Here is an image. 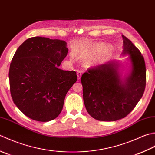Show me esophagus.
Here are the masks:
<instances>
[{"label":"esophagus","mask_w":155,"mask_h":155,"mask_svg":"<svg viewBox=\"0 0 155 155\" xmlns=\"http://www.w3.org/2000/svg\"><path fill=\"white\" fill-rule=\"evenodd\" d=\"M81 75H82V74H81V71H77V76H78V80H80V78L81 77Z\"/></svg>","instance_id":"34e87169"}]
</instances>
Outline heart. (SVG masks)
Segmentation results:
<instances>
[{
    "label": "heart",
    "instance_id": "obj_1",
    "mask_svg": "<svg viewBox=\"0 0 155 155\" xmlns=\"http://www.w3.org/2000/svg\"><path fill=\"white\" fill-rule=\"evenodd\" d=\"M106 49V47L103 44L97 43L84 49V50L79 52V55L84 58H93L87 62V65L89 66H94L100 64L106 59L108 53L106 50V51H104Z\"/></svg>",
    "mask_w": 155,
    "mask_h": 155
}]
</instances>
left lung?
<instances>
[{
    "mask_svg": "<svg viewBox=\"0 0 155 155\" xmlns=\"http://www.w3.org/2000/svg\"><path fill=\"white\" fill-rule=\"evenodd\" d=\"M122 37V55H128V73L123 75L121 61L112 60L88 69L81 78L87 112L100 121H116L124 118L139 102L146 86L143 57L128 38Z\"/></svg>",
    "mask_w": 155,
    "mask_h": 155,
    "instance_id": "obj_1",
    "label": "left lung"
}]
</instances>
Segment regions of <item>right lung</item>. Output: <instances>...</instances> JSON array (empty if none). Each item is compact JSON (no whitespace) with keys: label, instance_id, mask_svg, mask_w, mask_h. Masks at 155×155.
I'll return each mask as SVG.
<instances>
[{"label":"right lung","instance_id":"add662e5","mask_svg":"<svg viewBox=\"0 0 155 155\" xmlns=\"http://www.w3.org/2000/svg\"><path fill=\"white\" fill-rule=\"evenodd\" d=\"M68 53L67 43L34 37L16 51L9 69L12 100L20 111L34 120L56 118L65 97L77 81L75 71L59 68Z\"/></svg>","mask_w":155,"mask_h":155}]
</instances>
